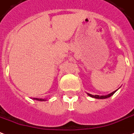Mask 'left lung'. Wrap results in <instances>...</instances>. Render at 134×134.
Segmentation results:
<instances>
[{
  "label": "left lung",
  "mask_w": 134,
  "mask_h": 134,
  "mask_svg": "<svg viewBox=\"0 0 134 134\" xmlns=\"http://www.w3.org/2000/svg\"><path fill=\"white\" fill-rule=\"evenodd\" d=\"M116 91L111 92V93H110L109 94L105 95V96H99V95H92V94H87L89 95L90 97H91L95 98V99H107V98H109V97H110L111 96H112V95L114 94L115 92H116Z\"/></svg>",
  "instance_id": "left-lung-1"
}]
</instances>
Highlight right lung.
I'll list each match as a JSON object with an SVG mask.
<instances>
[{
  "instance_id": "add662e5",
  "label": "right lung",
  "mask_w": 134,
  "mask_h": 134,
  "mask_svg": "<svg viewBox=\"0 0 134 134\" xmlns=\"http://www.w3.org/2000/svg\"><path fill=\"white\" fill-rule=\"evenodd\" d=\"M34 99H36L37 100V101H46V100L44 99H37V98H34Z\"/></svg>"
}]
</instances>
